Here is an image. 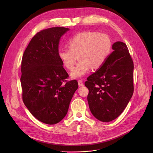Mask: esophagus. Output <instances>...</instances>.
<instances>
[{
  "label": "esophagus",
  "mask_w": 153,
  "mask_h": 153,
  "mask_svg": "<svg viewBox=\"0 0 153 153\" xmlns=\"http://www.w3.org/2000/svg\"><path fill=\"white\" fill-rule=\"evenodd\" d=\"M78 84H79V87L84 86V83H83L82 80H79V81H78Z\"/></svg>",
  "instance_id": "1"
}]
</instances>
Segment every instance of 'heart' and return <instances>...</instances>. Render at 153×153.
<instances>
[{"label": "heart", "instance_id": "b5f03b06", "mask_svg": "<svg viewBox=\"0 0 153 153\" xmlns=\"http://www.w3.org/2000/svg\"><path fill=\"white\" fill-rule=\"evenodd\" d=\"M66 46L68 49L59 51V58L71 70L79 57L80 61L71 73L72 77L77 78L84 75L91 68L97 69L103 65L111 53L112 42L107 34L85 31L71 38Z\"/></svg>", "mask_w": 153, "mask_h": 153}]
</instances>
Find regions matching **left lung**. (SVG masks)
Wrapping results in <instances>:
<instances>
[{
	"mask_svg": "<svg viewBox=\"0 0 153 153\" xmlns=\"http://www.w3.org/2000/svg\"><path fill=\"white\" fill-rule=\"evenodd\" d=\"M103 65L87 77V101L92 115L108 122L121 115L133 91V61L125 43L117 42Z\"/></svg>",
	"mask_w": 153,
	"mask_h": 153,
	"instance_id": "8db88e82",
	"label": "left lung"
}]
</instances>
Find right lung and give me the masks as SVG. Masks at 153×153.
<instances>
[{
    "label": "right lung",
    "mask_w": 153,
    "mask_h": 153,
    "mask_svg": "<svg viewBox=\"0 0 153 153\" xmlns=\"http://www.w3.org/2000/svg\"><path fill=\"white\" fill-rule=\"evenodd\" d=\"M69 30L61 27L41 30L32 38L23 54L20 78L22 99L30 113L48 125L58 123L68 113L78 88L58 56L61 36Z\"/></svg>",
    "instance_id": "right-lung-1"
}]
</instances>
